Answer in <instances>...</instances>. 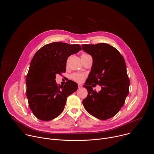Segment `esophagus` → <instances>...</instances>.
Returning a JSON list of instances; mask_svg holds the SVG:
<instances>
[{
  "instance_id": "1",
  "label": "esophagus",
  "mask_w": 154,
  "mask_h": 154,
  "mask_svg": "<svg viewBox=\"0 0 154 154\" xmlns=\"http://www.w3.org/2000/svg\"><path fill=\"white\" fill-rule=\"evenodd\" d=\"M83 86H82V85H81V84H78V88H82Z\"/></svg>"
}]
</instances>
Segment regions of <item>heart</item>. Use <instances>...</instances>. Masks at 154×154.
Returning a JSON list of instances; mask_svg holds the SVG:
<instances>
[{"instance_id":"1","label":"heart","mask_w":154,"mask_h":154,"mask_svg":"<svg viewBox=\"0 0 154 154\" xmlns=\"http://www.w3.org/2000/svg\"><path fill=\"white\" fill-rule=\"evenodd\" d=\"M87 55V54H83L82 55ZM84 77H85L84 75L81 74H74L72 75V79L77 82H82L84 79Z\"/></svg>"}]
</instances>
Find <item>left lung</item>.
Listing matches in <instances>:
<instances>
[{
	"label": "left lung",
	"mask_w": 154,
	"mask_h": 154,
	"mask_svg": "<svg viewBox=\"0 0 154 154\" xmlns=\"http://www.w3.org/2000/svg\"><path fill=\"white\" fill-rule=\"evenodd\" d=\"M82 47L93 60L91 72L83 85L88 96L83 105L88 112L97 119L111 118L119 112L129 92L130 80L125 60L116 48L108 44L83 45ZM92 83L99 84L102 90L94 91Z\"/></svg>",
	"instance_id": "1"
}]
</instances>
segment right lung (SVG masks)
<instances>
[{
	"label": "right lung",
	"mask_w": 154,
	"mask_h": 154,
	"mask_svg": "<svg viewBox=\"0 0 154 154\" xmlns=\"http://www.w3.org/2000/svg\"><path fill=\"white\" fill-rule=\"evenodd\" d=\"M80 50L79 45L55 42L44 46L33 56L26 77V94L38 119L49 121L58 116L67 97L77 91V83L68 80L58 86L55 78L56 74L66 71L68 58Z\"/></svg>",
	"instance_id": "1"
}]
</instances>
